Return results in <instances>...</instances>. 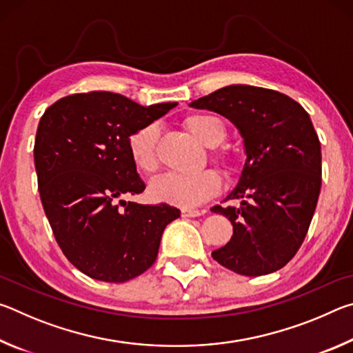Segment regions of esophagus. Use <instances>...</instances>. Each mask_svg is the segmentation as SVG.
<instances>
[{
  "mask_svg": "<svg viewBox=\"0 0 353 353\" xmlns=\"http://www.w3.org/2000/svg\"><path fill=\"white\" fill-rule=\"evenodd\" d=\"M201 214H204L202 210H190V208H183L182 210V216L185 218H196V216H201Z\"/></svg>",
  "mask_w": 353,
  "mask_h": 353,
  "instance_id": "esophagus-1",
  "label": "esophagus"
}]
</instances>
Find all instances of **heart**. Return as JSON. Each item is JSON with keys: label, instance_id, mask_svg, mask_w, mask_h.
<instances>
[{"label": "heart", "instance_id": "b5f03b06", "mask_svg": "<svg viewBox=\"0 0 353 353\" xmlns=\"http://www.w3.org/2000/svg\"><path fill=\"white\" fill-rule=\"evenodd\" d=\"M185 128L198 139L202 145L214 148L224 141L227 130L219 118L207 113H193L185 118ZM159 128L155 123L145 124L130 135L129 154L137 170L143 172H154L157 168V143ZM213 160L223 168H229V155L224 152H213ZM221 187V179L213 170H204L196 174H163L155 179L149 187L151 198L160 202H168L179 207H194L216 193Z\"/></svg>", "mask_w": 353, "mask_h": 353}]
</instances>
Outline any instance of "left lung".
Here are the masks:
<instances>
[{
    "label": "left lung",
    "instance_id": "left-lung-1",
    "mask_svg": "<svg viewBox=\"0 0 353 353\" xmlns=\"http://www.w3.org/2000/svg\"><path fill=\"white\" fill-rule=\"evenodd\" d=\"M190 107L216 112L240 130L246 162L225 201L212 207L234 225L219 265L256 277L283 268L305 240L322 182L321 143L303 107L286 94L254 85H227Z\"/></svg>",
    "mask_w": 353,
    "mask_h": 353
}]
</instances>
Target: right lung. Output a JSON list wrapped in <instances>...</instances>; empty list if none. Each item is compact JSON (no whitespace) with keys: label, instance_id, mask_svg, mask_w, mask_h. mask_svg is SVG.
I'll return each mask as SVG.
<instances>
[{"label":"right lung","instance_id":"right-lung-1","mask_svg":"<svg viewBox=\"0 0 353 353\" xmlns=\"http://www.w3.org/2000/svg\"><path fill=\"white\" fill-rule=\"evenodd\" d=\"M176 105L90 92L59 99L40 118L34 162L41 205L62 252L88 277L121 283L140 276L157 259L165 227L181 216L168 204L121 199L146 188L130 160V135Z\"/></svg>","mask_w":353,"mask_h":353}]
</instances>
